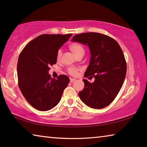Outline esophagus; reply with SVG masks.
<instances>
[{
	"mask_svg": "<svg viewBox=\"0 0 147 147\" xmlns=\"http://www.w3.org/2000/svg\"><path fill=\"white\" fill-rule=\"evenodd\" d=\"M76 80V79H74V78H70V82H74V81Z\"/></svg>",
	"mask_w": 147,
	"mask_h": 147,
	"instance_id": "obj_1",
	"label": "esophagus"
}]
</instances>
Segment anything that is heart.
<instances>
[{
	"mask_svg": "<svg viewBox=\"0 0 147 147\" xmlns=\"http://www.w3.org/2000/svg\"><path fill=\"white\" fill-rule=\"evenodd\" d=\"M69 50L73 52L76 57L78 56L80 53H84V50L83 46L79 43H71L69 45ZM62 55V52L61 50H58L57 53V60H59L61 59ZM68 73L70 75L75 76L78 73V69L75 68V67H71L68 69Z\"/></svg>",
	"mask_w": 147,
	"mask_h": 147,
	"instance_id": "b5f03b06",
	"label": "heart"
}]
</instances>
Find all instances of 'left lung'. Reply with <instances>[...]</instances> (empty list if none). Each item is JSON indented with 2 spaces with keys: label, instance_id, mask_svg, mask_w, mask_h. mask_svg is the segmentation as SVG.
Returning a JSON list of instances; mask_svg holds the SVG:
<instances>
[{
  "label": "left lung",
  "instance_id": "1",
  "mask_svg": "<svg viewBox=\"0 0 147 147\" xmlns=\"http://www.w3.org/2000/svg\"><path fill=\"white\" fill-rule=\"evenodd\" d=\"M72 41L88 46L90 62L84 76L95 78L93 83L83 79L84 88L79 97L91 108H105L116 98L124 83L127 65L122 50L115 39L97 32L76 34Z\"/></svg>",
  "mask_w": 147,
  "mask_h": 147
}]
</instances>
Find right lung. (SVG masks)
Segmentation results:
<instances>
[{"label": "right lung", "mask_w": 147, "mask_h": 147, "mask_svg": "<svg viewBox=\"0 0 147 147\" xmlns=\"http://www.w3.org/2000/svg\"><path fill=\"white\" fill-rule=\"evenodd\" d=\"M72 34H44L29 42L20 53L17 72L18 86L25 99L38 111H48L61 98L69 78H52L48 71L57 62V53Z\"/></svg>", "instance_id": "1"}]
</instances>
